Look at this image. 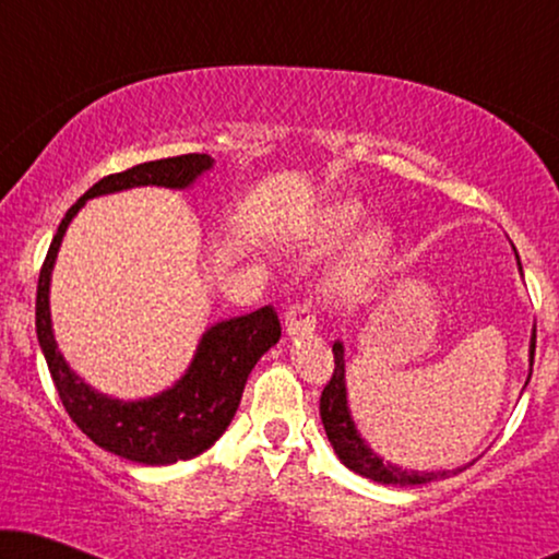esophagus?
Masks as SVG:
<instances>
[{
  "instance_id": "obj_1",
  "label": "esophagus",
  "mask_w": 559,
  "mask_h": 559,
  "mask_svg": "<svg viewBox=\"0 0 559 559\" xmlns=\"http://www.w3.org/2000/svg\"><path fill=\"white\" fill-rule=\"evenodd\" d=\"M285 333L289 338L316 333V318L310 316V310L305 308V305H295V308H289L285 312Z\"/></svg>"
}]
</instances>
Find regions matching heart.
Masks as SVG:
<instances>
[{
  "label": "heart",
  "mask_w": 559,
  "mask_h": 559,
  "mask_svg": "<svg viewBox=\"0 0 559 559\" xmlns=\"http://www.w3.org/2000/svg\"><path fill=\"white\" fill-rule=\"evenodd\" d=\"M366 224L364 205L354 198H335L287 228V241L305 257H318L346 243L341 257L325 272L320 293L328 302L348 305L369 289L392 257L394 236L384 224Z\"/></svg>",
  "instance_id": "obj_1"
}]
</instances>
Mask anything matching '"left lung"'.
<instances>
[{"label": "left lung", "instance_id": "obj_1", "mask_svg": "<svg viewBox=\"0 0 559 559\" xmlns=\"http://www.w3.org/2000/svg\"><path fill=\"white\" fill-rule=\"evenodd\" d=\"M514 249V247H511ZM516 257V266L519 274L522 272V262H519V254L514 249ZM534 343H537V328H532V338H530V373H526L524 389L532 379V366H534ZM333 356H335V369H333V379L328 381V386L323 389V396H320V419H323L325 435L331 440V445L338 455V461L346 465L348 471L358 473V476L377 480V484L384 486H423V484H432V480H442L455 476V473H463L471 463L457 465L453 471H415V468H402L392 461H384L379 453H373V448L366 442V438L358 430L354 423V415H350V404H348V381H346V348H343L341 341L333 343Z\"/></svg>", "mask_w": 559, "mask_h": 559}]
</instances>
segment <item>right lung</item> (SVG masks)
<instances>
[{
    "label": "right lung",
    "mask_w": 559,
    "mask_h": 559,
    "mask_svg": "<svg viewBox=\"0 0 559 559\" xmlns=\"http://www.w3.org/2000/svg\"><path fill=\"white\" fill-rule=\"evenodd\" d=\"M213 165L216 159L211 155H180L142 163L132 170L98 180L60 221L58 234L52 236L48 257H45L40 282H37V341H40L52 384L58 389L66 412L98 448L142 465L190 461L226 432L239 409L251 369L266 350L277 346L282 335L277 312L266 305L247 316L218 320L201 333L188 369L175 379V384L152 396L119 400L86 384L60 354L50 316L52 270H56L68 226L91 198L147 186L188 190L205 173H211Z\"/></svg>",
    "instance_id": "1"
}]
</instances>
